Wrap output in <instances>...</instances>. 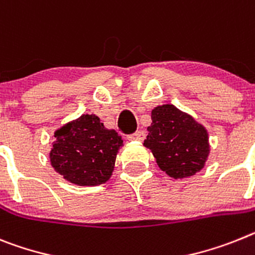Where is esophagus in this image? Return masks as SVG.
<instances>
[{
  "label": "esophagus",
  "instance_id": "esophagus-1",
  "mask_svg": "<svg viewBox=\"0 0 255 255\" xmlns=\"http://www.w3.org/2000/svg\"><path fill=\"white\" fill-rule=\"evenodd\" d=\"M144 138H145L144 131H136L135 134H131V135L128 136V139L131 140V142H134V140H135V142H143Z\"/></svg>",
  "mask_w": 255,
  "mask_h": 255
}]
</instances>
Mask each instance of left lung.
<instances>
[{"label":"left lung","instance_id":"1","mask_svg":"<svg viewBox=\"0 0 255 255\" xmlns=\"http://www.w3.org/2000/svg\"><path fill=\"white\" fill-rule=\"evenodd\" d=\"M143 145L161 170L174 178H190L204 169L210 153L209 132L191 115L173 104L154 107Z\"/></svg>","mask_w":255,"mask_h":255}]
</instances>
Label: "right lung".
I'll list each match as a JSON object with an SVG mask.
<instances>
[{"label":"right lung","mask_w":255,"mask_h":255,"mask_svg":"<svg viewBox=\"0 0 255 255\" xmlns=\"http://www.w3.org/2000/svg\"><path fill=\"white\" fill-rule=\"evenodd\" d=\"M49 153L54 170L76 186L94 187L112 177L123 139L94 113L81 115L54 132Z\"/></svg>","instance_id":"obj_1"}]
</instances>
